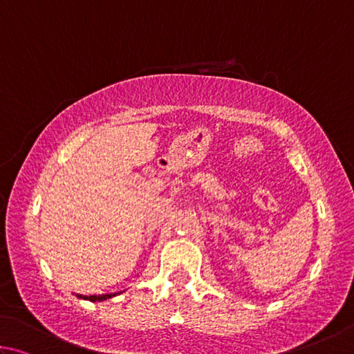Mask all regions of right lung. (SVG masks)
I'll return each mask as SVG.
<instances>
[{
    "label": "right lung",
    "mask_w": 354,
    "mask_h": 354,
    "mask_svg": "<svg viewBox=\"0 0 354 354\" xmlns=\"http://www.w3.org/2000/svg\"><path fill=\"white\" fill-rule=\"evenodd\" d=\"M116 294H104V295H77L79 299H84V300H90V301H104L107 299H111V297H115Z\"/></svg>",
    "instance_id": "1"
}]
</instances>
